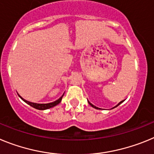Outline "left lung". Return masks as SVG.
<instances>
[{
	"label": "left lung",
	"mask_w": 154,
	"mask_h": 154,
	"mask_svg": "<svg viewBox=\"0 0 154 154\" xmlns=\"http://www.w3.org/2000/svg\"><path fill=\"white\" fill-rule=\"evenodd\" d=\"M88 102H89V101H88ZM123 101H121V102H120V103H119V104H118V105H117V106H115V107H117V106H119V105H120V104H121V103H123ZM89 105H90L91 106H92V107H93V108H95V109H99V108H98V107H96V106H94V105H92V103H89ZM115 107H113V108H115Z\"/></svg>",
	"instance_id": "obj_1"
}]
</instances>
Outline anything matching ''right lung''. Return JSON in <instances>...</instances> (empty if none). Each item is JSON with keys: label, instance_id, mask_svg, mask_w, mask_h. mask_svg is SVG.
I'll use <instances>...</instances> for the list:
<instances>
[{"label": "right lung", "instance_id": "right-lung-1", "mask_svg": "<svg viewBox=\"0 0 154 154\" xmlns=\"http://www.w3.org/2000/svg\"><path fill=\"white\" fill-rule=\"evenodd\" d=\"M18 96H19V95H18ZM63 96H64V94H63V95H62V96H61L60 98H59V99H58V100H56V101L53 102V103H45V104H40V103H31V102L27 101V100L24 99L22 97H21V96H19V97L21 98V99H22L23 101L25 102V103H26L27 104L30 105V106L33 107V108L37 109H39V110H45V109H48L51 108V107L55 106H57V105H58V103H60L61 101H62V97H63Z\"/></svg>", "mask_w": 154, "mask_h": 154}]
</instances>
